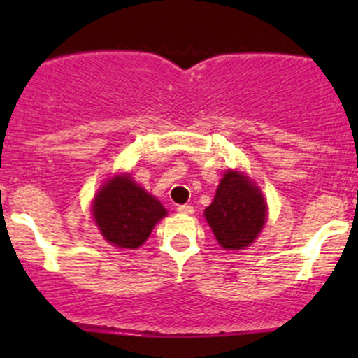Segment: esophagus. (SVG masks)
<instances>
[{"label": "esophagus", "instance_id": "1", "mask_svg": "<svg viewBox=\"0 0 358 358\" xmlns=\"http://www.w3.org/2000/svg\"><path fill=\"white\" fill-rule=\"evenodd\" d=\"M176 210H178L180 213H185V215H192L193 207L192 205H178V207H176Z\"/></svg>", "mask_w": 358, "mask_h": 358}]
</instances>
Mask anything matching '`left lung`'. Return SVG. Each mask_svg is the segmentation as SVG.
Returning <instances> with one entry per match:
<instances>
[{"label":"left lung","mask_w":358,"mask_h":358,"mask_svg":"<svg viewBox=\"0 0 358 358\" xmlns=\"http://www.w3.org/2000/svg\"><path fill=\"white\" fill-rule=\"evenodd\" d=\"M205 219L225 250L245 249L266 225L268 205L262 192L249 176L229 170L222 176Z\"/></svg>","instance_id":"1"}]
</instances>
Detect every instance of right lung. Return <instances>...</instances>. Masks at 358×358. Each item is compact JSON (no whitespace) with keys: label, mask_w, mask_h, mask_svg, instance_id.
<instances>
[{"label":"right lung","mask_w":358,"mask_h":358,"mask_svg":"<svg viewBox=\"0 0 358 358\" xmlns=\"http://www.w3.org/2000/svg\"><path fill=\"white\" fill-rule=\"evenodd\" d=\"M165 215L166 208L159 200L139 187L129 173L108 180L92 202L96 225L116 248L138 249Z\"/></svg>","instance_id":"add662e5"}]
</instances>
